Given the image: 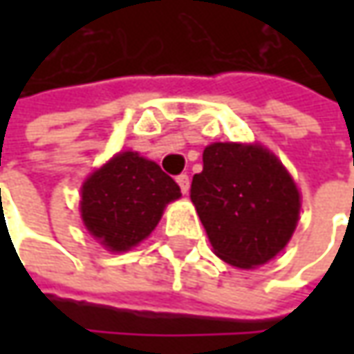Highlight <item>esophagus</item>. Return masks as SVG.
<instances>
[{"label":"esophagus","instance_id":"obj_1","mask_svg":"<svg viewBox=\"0 0 354 354\" xmlns=\"http://www.w3.org/2000/svg\"><path fill=\"white\" fill-rule=\"evenodd\" d=\"M177 183H179V187H181V191L183 193H187L189 191V175L187 173H181V175H177Z\"/></svg>","mask_w":354,"mask_h":354}]
</instances>
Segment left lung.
Here are the masks:
<instances>
[{"mask_svg":"<svg viewBox=\"0 0 354 354\" xmlns=\"http://www.w3.org/2000/svg\"><path fill=\"white\" fill-rule=\"evenodd\" d=\"M195 203L212 248L236 268L272 260L299 216L297 187L278 157L260 145L212 143L193 177Z\"/></svg>","mask_w":354,"mask_h":354,"instance_id":"obj_1","label":"left lung"}]
</instances>
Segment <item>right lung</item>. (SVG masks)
<instances>
[{"label": "right lung", "instance_id": "obj_1", "mask_svg": "<svg viewBox=\"0 0 354 354\" xmlns=\"http://www.w3.org/2000/svg\"><path fill=\"white\" fill-rule=\"evenodd\" d=\"M179 197V185L157 163L124 151L90 175L80 211L92 236L110 250L124 252L149 236L165 205Z\"/></svg>", "mask_w": 354, "mask_h": 354}]
</instances>
